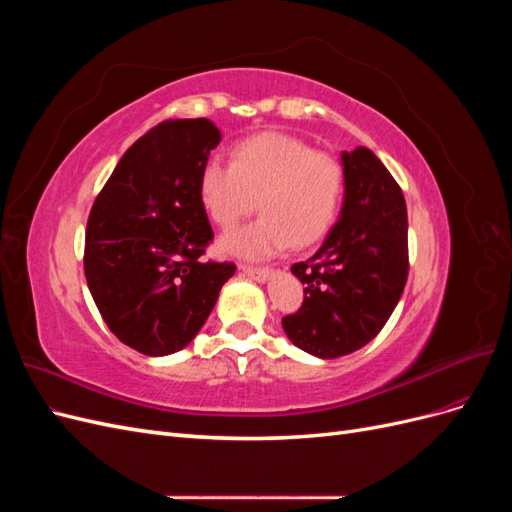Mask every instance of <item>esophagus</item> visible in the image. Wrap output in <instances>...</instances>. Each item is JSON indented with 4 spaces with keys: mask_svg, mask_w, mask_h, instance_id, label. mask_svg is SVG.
I'll return each mask as SVG.
<instances>
[{
    "mask_svg": "<svg viewBox=\"0 0 512 512\" xmlns=\"http://www.w3.org/2000/svg\"><path fill=\"white\" fill-rule=\"evenodd\" d=\"M243 275L250 277V280H256V282H267L269 277L273 275V269L269 267H250V265H241L239 267Z\"/></svg>",
    "mask_w": 512,
    "mask_h": 512,
    "instance_id": "34e87169",
    "label": "esophagus"
}]
</instances>
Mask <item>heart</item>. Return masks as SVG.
Wrapping results in <instances>:
<instances>
[{
	"mask_svg": "<svg viewBox=\"0 0 512 512\" xmlns=\"http://www.w3.org/2000/svg\"><path fill=\"white\" fill-rule=\"evenodd\" d=\"M344 168L297 136L260 132L230 149V166L207 160L198 175V196L209 218L235 228L256 209L260 218L220 243L228 254L265 258L320 241L342 203Z\"/></svg>",
	"mask_w": 512,
	"mask_h": 512,
	"instance_id": "obj_1",
	"label": "heart"
}]
</instances>
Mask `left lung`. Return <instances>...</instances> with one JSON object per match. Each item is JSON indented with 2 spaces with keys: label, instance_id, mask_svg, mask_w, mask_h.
Wrapping results in <instances>:
<instances>
[{
  "label": "left lung",
  "instance_id": "obj_1",
  "mask_svg": "<svg viewBox=\"0 0 512 512\" xmlns=\"http://www.w3.org/2000/svg\"><path fill=\"white\" fill-rule=\"evenodd\" d=\"M344 205L320 250L290 271L303 305L282 320L290 342L337 359L363 348L391 318L408 280V211L401 188L367 147L342 153Z\"/></svg>",
  "mask_w": 512,
  "mask_h": 512
}]
</instances>
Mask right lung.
<instances>
[{
  "label": "right lung",
  "mask_w": 512,
  "mask_h": 512,
  "mask_svg": "<svg viewBox=\"0 0 512 512\" xmlns=\"http://www.w3.org/2000/svg\"><path fill=\"white\" fill-rule=\"evenodd\" d=\"M220 141L205 117L158 123L123 153L91 207L89 292L119 342L147 356L188 346L237 269L203 260L213 230L198 175Z\"/></svg>",
  "instance_id": "obj_1"
}]
</instances>
